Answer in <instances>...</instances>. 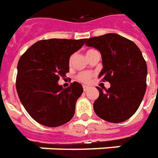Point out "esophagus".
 I'll list each match as a JSON object with an SVG mask.
<instances>
[{"label":"esophagus","instance_id":"obj_1","mask_svg":"<svg viewBox=\"0 0 158 158\" xmlns=\"http://www.w3.org/2000/svg\"><path fill=\"white\" fill-rule=\"evenodd\" d=\"M82 88H83V90H84V91H87V90H88L89 87H88V86H86V85H83Z\"/></svg>","mask_w":158,"mask_h":158}]
</instances>
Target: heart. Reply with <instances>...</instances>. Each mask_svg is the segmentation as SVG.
Segmentation results:
<instances>
[{
    "mask_svg": "<svg viewBox=\"0 0 158 158\" xmlns=\"http://www.w3.org/2000/svg\"><path fill=\"white\" fill-rule=\"evenodd\" d=\"M96 50H94V49H90V50H88V52H87V55L88 54H90L92 52H95ZM72 58L73 57H70V63L72 61ZM92 77V74L89 73V72H81L78 75V80H80L81 81H83V82H88L89 80H90V78Z\"/></svg>",
    "mask_w": 158,
    "mask_h": 158,
    "instance_id": "heart-1",
    "label": "heart"
}]
</instances>
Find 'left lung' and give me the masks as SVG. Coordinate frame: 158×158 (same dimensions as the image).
<instances>
[{"instance_id":"left-lung-1","label":"left lung","mask_w":158,"mask_h":158,"mask_svg":"<svg viewBox=\"0 0 158 158\" xmlns=\"http://www.w3.org/2000/svg\"><path fill=\"white\" fill-rule=\"evenodd\" d=\"M86 45L100 52L103 69L99 77L110 83L108 89L97 87L96 115L114 123L127 120L138 110L146 90L147 66L141 51L135 42L115 33L87 39Z\"/></svg>"}]
</instances>
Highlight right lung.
Returning a JSON list of instances; mask_svg holds the SVG:
<instances>
[{"instance_id":"1","label":"right lung","mask_w":158,"mask_h":158,"mask_svg":"<svg viewBox=\"0 0 158 158\" xmlns=\"http://www.w3.org/2000/svg\"><path fill=\"white\" fill-rule=\"evenodd\" d=\"M87 39H48L34 43L18 63L16 88L22 105L38 123L59 127L73 117L76 103L83 92L79 82L69 88L58 84L69 72L71 54Z\"/></svg>"}]
</instances>
